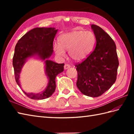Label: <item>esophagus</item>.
<instances>
[{"mask_svg":"<svg viewBox=\"0 0 134 134\" xmlns=\"http://www.w3.org/2000/svg\"><path fill=\"white\" fill-rule=\"evenodd\" d=\"M64 69H65V70L68 69H69V68L70 67V65L69 64H65L64 65Z\"/></svg>","mask_w":134,"mask_h":134,"instance_id":"34e87169","label":"esophagus"}]
</instances>
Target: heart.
I'll return each instance as SVG.
<instances>
[{
  "mask_svg": "<svg viewBox=\"0 0 134 134\" xmlns=\"http://www.w3.org/2000/svg\"><path fill=\"white\" fill-rule=\"evenodd\" d=\"M95 41V36L92 32L75 30L60 36L58 44H55L53 49L60 58L65 57L64 51H67L72 59L81 61L89 55Z\"/></svg>",
  "mask_w": 134,
  "mask_h": 134,
  "instance_id": "heart-1",
  "label": "heart"
}]
</instances>
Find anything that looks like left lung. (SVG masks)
<instances>
[{"label": "left lung", "mask_w": 134, "mask_h": 134, "mask_svg": "<svg viewBox=\"0 0 134 134\" xmlns=\"http://www.w3.org/2000/svg\"><path fill=\"white\" fill-rule=\"evenodd\" d=\"M91 26L96 46L86 59L75 65L78 72L76 86L83 94L97 97L115 82L119 63L114 41L97 25Z\"/></svg>", "instance_id": "obj_1"}]
</instances>
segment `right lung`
<instances>
[{"label": "right lung", "instance_id": "right-lung-1", "mask_svg": "<svg viewBox=\"0 0 134 134\" xmlns=\"http://www.w3.org/2000/svg\"><path fill=\"white\" fill-rule=\"evenodd\" d=\"M58 30L54 27H36L30 30L17 42L13 59L16 82L19 87V74L27 58L37 55L45 60V73L48 78L47 87L40 93H24L33 99H43L52 95L56 89V76L63 71L64 63L58 64L48 60L53 53V42Z\"/></svg>", "mask_w": 134, "mask_h": 134}]
</instances>
